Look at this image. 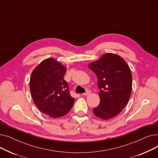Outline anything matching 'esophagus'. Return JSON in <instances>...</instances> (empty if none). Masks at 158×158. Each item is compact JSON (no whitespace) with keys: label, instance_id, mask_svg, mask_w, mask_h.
<instances>
[{"label":"esophagus","instance_id":"34e87169","mask_svg":"<svg viewBox=\"0 0 158 158\" xmlns=\"http://www.w3.org/2000/svg\"><path fill=\"white\" fill-rule=\"evenodd\" d=\"M91 93V91H89V90H88L87 92H86V93H84V94H82V95H85V96H86V95H89Z\"/></svg>","mask_w":158,"mask_h":158}]
</instances>
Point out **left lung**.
<instances>
[{
    "label": "left lung",
    "instance_id": "1",
    "mask_svg": "<svg viewBox=\"0 0 158 158\" xmlns=\"http://www.w3.org/2000/svg\"><path fill=\"white\" fill-rule=\"evenodd\" d=\"M88 67L97 77L100 104L93 109L96 117L109 120L118 115L126 106L132 90V73L122 57L107 53Z\"/></svg>",
    "mask_w": 158,
    "mask_h": 158
}]
</instances>
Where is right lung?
<instances>
[{
	"label": "right lung",
	"mask_w": 158,
	"mask_h": 158,
	"mask_svg": "<svg viewBox=\"0 0 158 158\" xmlns=\"http://www.w3.org/2000/svg\"><path fill=\"white\" fill-rule=\"evenodd\" d=\"M66 69L54 58L41 61L32 71L30 91L38 110L51 118L67 114L73 106L69 84L63 77Z\"/></svg>",
	"instance_id": "1"
}]
</instances>
